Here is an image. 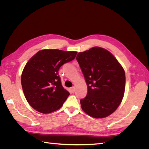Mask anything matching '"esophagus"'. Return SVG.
<instances>
[{"label": "esophagus", "instance_id": "esophagus-1", "mask_svg": "<svg viewBox=\"0 0 149 149\" xmlns=\"http://www.w3.org/2000/svg\"><path fill=\"white\" fill-rule=\"evenodd\" d=\"M74 90H75V88L74 87H72L70 88V92L71 93H73L74 92Z\"/></svg>", "mask_w": 149, "mask_h": 149}]
</instances>
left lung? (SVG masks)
I'll return each instance as SVG.
<instances>
[{"label": "left lung", "instance_id": "left-lung-1", "mask_svg": "<svg viewBox=\"0 0 149 149\" xmlns=\"http://www.w3.org/2000/svg\"><path fill=\"white\" fill-rule=\"evenodd\" d=\"M88 86L87 95L80 101L83 111L94 118H104L118 109L125 87L123 67L112 54L93 47L76 56Z\"/></svg>", "mask_w": 149, "mask_h": 149}]
</instances>
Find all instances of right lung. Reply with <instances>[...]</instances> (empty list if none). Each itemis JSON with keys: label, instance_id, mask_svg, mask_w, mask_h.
<instances>
[{"label": "right lung", "instance_id": "obj_1", "mask_svg": "<svg viewBox=\"0 0 149 149\" xmlns=\"http://www.w3.org/2000/svg\"><path fill=\"white\" fill-rule=\"evenodd\" d=\"M76 54L74 51L45 49L26 63L21 83L26 100L34 109L48 114L63 106L70 93L63 87L58 71L63 65L74 60Z\"/></svg>", "mask_w": 149, "mask_h": 149}]
</instances>
